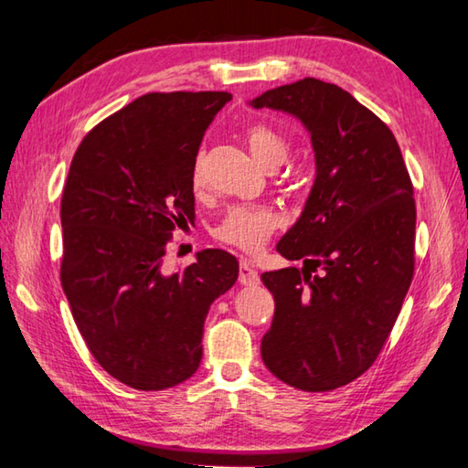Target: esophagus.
Listing matches in <instances>:
<instances>
[{
	"mask_svg": "<svg viewBox=\"0 0 468 468\" xmlns=\"http://www.w3.org/2000/svg\"><path fill=\"white\" fill-rule=\"evenodd\" d=\"M239 282L245 287H256L260 282V274L256 268H253L251 260H241L239 262Z\"/></svg>",
	"mask_w": 468,
	"mask_h": 468,
	"instance_id": "34e87169",
	"label": "esophagus"
}]
</instances>
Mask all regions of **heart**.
Returning a JSON list of instances; mask_svg holds the SVG:
<instances>
[{"instance_id": "b5f03b06", "label": "heart", "mask_w": 468, "mask_h": 468, "mask_svg": "<svg viewBox=\"0 0 468 468\" xmlns=\"http://www.w3.org/2000/svg\"><path fill=\"white\" fill-rule=\"evenodd\" d=\"M250 150L256 161L266 169L279 167L289 153V146L279 132L266 123H251L245 130ZM194 189H202L206 184L202 156H197L189 173ZM282 225L279 210L266 204H233L225 210L220 223L215 227V239L233 245L243 251H258L271 239V235Z\"/></svg>"}]
</instances>
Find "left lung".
I'll use <instances>...</instances> for the list:
<instances>
[{"mask_svg":"<svg viewBox=\"0 0 468 468\" xmlns=\"http://www.w3.org/2000/svg\"><path fill=\"white\" fill-rule=\"evenodd\" d=\"M251 105L299 117L318 165L303 215L276 245L305 266L262 274L274 297L262 361L297 390L330 392L374 366L400 314L415 272L413 181L390 128L336 84L303 78Z\"/></svg>","mask_w":468,"mask_h":468,"instance_id":"left-lung-1","label":"left lung"}]
</instances>
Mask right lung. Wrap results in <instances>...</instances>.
<instances>
[{"instance_id":"1","label":"right lung","mask_w":468,"mask_h":468,"mask_svg":"<svg viewBox=\"0 0 468 468\" xmlns=\"http://www.w3.org/2000/svg\"><path fill=\"white\" fill-rule=\"evenodd\" d=\"M225 90L148 92L86 133L61 196V287L109 376L165 390L196 374L210 303L233 287L235 256L197 251L165 274L176 227L196 217L189 181Z\"/></svg>"}]
</instances>
